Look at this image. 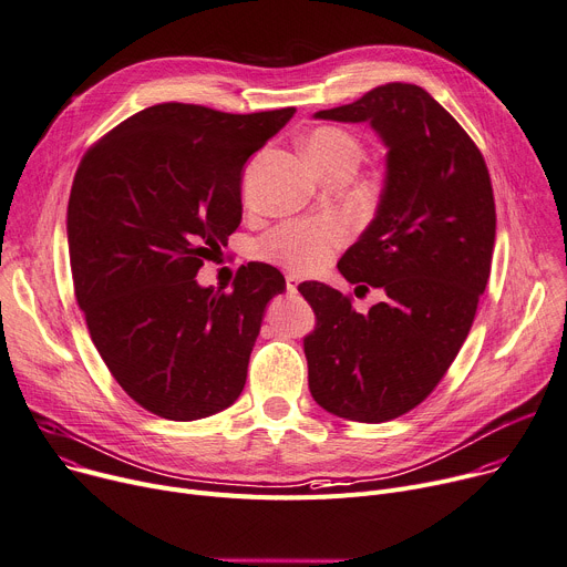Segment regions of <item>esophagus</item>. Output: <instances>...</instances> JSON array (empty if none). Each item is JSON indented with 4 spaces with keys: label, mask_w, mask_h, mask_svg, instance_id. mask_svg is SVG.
<instances>
[{
    "label": "esophagus",
    "mask_w": 567,
    "mask_h": 567,
    "mask_svg": "<svg viewBox=\"0 0 567 567\" xmlns=\"http://www.w3.org/2000/svg\"><path fill=\"white\" fill-rule=\"evenodd\" d=\"M299 281H301V279H299V275H292V272H290V275H286V288H288L290 292H295V290H297Z\"/></svg>",
    "instance_id": "esophagus-1"
}]
</instances>
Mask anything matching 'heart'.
<instances>
[{"label": "heart", "mask_w": 567, "mask_h": 567, "mask_svg": "<svg viewBox=\"0 0 567 567\" xmlns=\"http://www.w3.org/2000/svg\"><path fill=\"white\" fill-rule=\"evenodd\" d=\"M313 167L327 177L338 167H357L361 158L359 141L338 126H318L303 141ZM347 240V227L340 220L288 223L268 234L258 245V254L292 272L311 275L322 270Z\"/></svg>", "instance_id": "heart-1"}]
</instances>
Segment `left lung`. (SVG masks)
Instances as JSON below:
<instances>
[{
  "label": "left lung",
  "instance_id": "left-lung-1",
  "mask_svg": "<svg viewBox=\"0 0 567 567\" xmlns=\"http://www.w3.org/2000/svg\"><path fill=\"white\" fill-rule=\"evenodd\" d=\"M316 117L370 122L388 147L374 220L338 260L347 281L385 297L363 316L350 295L299 286L318 318L303 338L309 388L338 417L388 422L433 393L470 333L495 247L491 174L465 128L413 83Z\"/></svg>",
  "mask_w": 567,
  "mask_h": 567
}]
</instances>
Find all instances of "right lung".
Listing matches in <instances>:
<instances>
[{
	"instance_id": "right-lung-1",
	"label": "right lung",
	"mask_w": 567,
	"mask_h": 567,
	"mask_svg": "<svg viewBox=\"0 0 567 567\" xmlns=\"http://www.w3.org/2000/svg\"><path fill=\"white\" fill-rule=\"evenodd\" d=\"M292 115V106L240 115L165 102L120 122L76 167L74 295L113 379L158 417H208L243 393L266 307L286 279L247 264L231 292H215L195 275L240 225L243 165Z\"/></svg>"
}]
</instances>
